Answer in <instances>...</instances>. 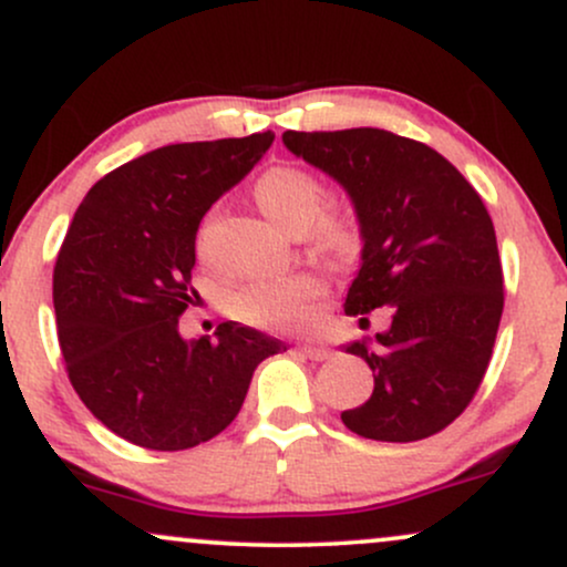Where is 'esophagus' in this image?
Here are the masks:
<instances>
[{
	"label": "esophagus",
	"instance_id": "1",
	"mask_svg": "<svg viewBox=\"0 0 567 567\" xmlns=\"http://www.w3.org/2000/svg\"><path fill=\"white\" fill-rule=\"evenodd\" d=\"M303 351L306 357H309V360H315V362H322V360H330V357H333V351H330L328 347H322V343H301V347H298Z\"/></svg>",
	"mask_w": 567,
	"mask_h": 567
}]
</instances>
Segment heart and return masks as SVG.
I'll return each mask as SVG.
<instances>
[{
  "label": "heart",
  "instance_id": "heart-1",
  "mask_svg": "<svg viewBox=\"0 0 567 567\" xmlns=\"http://www.w3.org/2000/svg\"><path fill=\"white\" fill-rule=\"evenodd\" d=\"M256 199L277 226L290 234H301L320 213L324 186L301 167L279 165L256 181ZM317 239L333 250H347L354 243V231L347 220L322 218L317 224ZM317 288L320 285L309 275L264 279L234 292L231 311L239 320L261 328H296L309 317V301L317 296Z\"/></svg>",
  "mask_w": 567,
  "mask_h": 567
}]
</instances>
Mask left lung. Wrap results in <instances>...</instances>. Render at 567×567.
<instances>
[{
    "mask_svg": "<svg viewBox=\"0 0 567 567\" xmlns=\"http://www.w3.org/2000/svg\"><path fill=\"white\" fill-rule=\"evenodd\" d=\"M282 143L330 175L354 207L362 252L347 315L392 311L383 333L343 347L368 362L375 386L341 421L365 440L432 437L472 402L504 311L483 199L442 154L389 130H288Z\"/></svg>",
    "mask_w": 567,
    "mask_h": 567,
    "instance_id": "8db88e82",
    "label": "left lung"
}]
</instances>
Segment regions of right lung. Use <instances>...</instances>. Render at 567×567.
Instances as JSON below:
<instances>
[{"mask_svg":"<svg viewBox=\"0 0 567 567\" xmlns=\"http://www.w3.org/2000/svg\"><path fill=\"white\" fill-rule=\"evenodd\" d=\"M275 133L173 143L103 175L55 261L58 341L71 386L116 437L186 451L237 419L252 370L285 347L243 322L186 341L199 220L269 152Z\"/></svg>","mask_w":567,"mask_h":567,"instance_id":"right-lung-1","label":"right lung"}]
</instances>
